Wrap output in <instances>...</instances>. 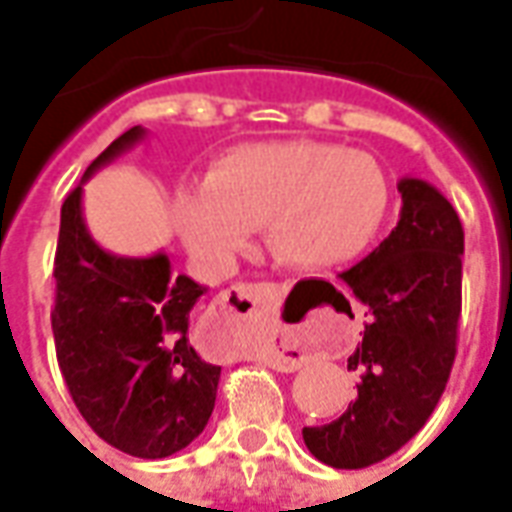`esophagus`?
<instances>
[{
  "label": "esophagus",
  "instance_id": "esophagus-1",
  "mask_svg": "<svg viewBox=\"0 0 512 512\" xmlns=\"http://www.w3.org/2000/svg\"><path fill=\"white\" fill-rule=\"evenodd\" d=\"M282 288L274 282H257V285H235L219 293L205 312V326L216 332L222 345L233 354H241L257 343L263 326L279 304ZM271 365L277 370H296L301 356H290L288 351H274Z\"/></svg>",
  "mask_w": 512,
  "mask_h": 512
}]
</instances>
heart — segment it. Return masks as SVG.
<instances>
[{"label":"heart","instance_id":"b5f03b06","mask_svg":"<svg viewBox=\"0 0 512 512\" xmlns=\"http://www.w3.org/2000/svg\"><path fill=\"white\" fill-rule=\"evenodd\" d=\"M389 178L376 156L332 142H257L224 153L200 186L175 197V222L191 255L224 266L252 224L279 263L332 268L362 255L389 211Z\"/></svg>","mask_w":512,"mask_h":512}]
</instances>
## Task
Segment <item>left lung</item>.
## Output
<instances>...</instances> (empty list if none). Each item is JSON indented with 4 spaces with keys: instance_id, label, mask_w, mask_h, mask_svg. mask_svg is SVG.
Returning <instances> with one entry per match:
<instances>
[{
    "instance_id": "obj_1",
    "label": "left lung",
    "mask_w": 512,
    "mask_h": 512,
    "mask_svg": "<svg viewBox=\"0 0 512 512\" xmlns=\"http://www.w3.org/2000/svg\"><path fill=\"white\" fill-rule=\"evenodd\" d=\"M400 219L370 255L340 274L367 307L365 334L348 356L359 395L304 444L334 469H365L397 452L428 422L450 378L458 343L463 227L428 180L400 178Z\"/></svg>"
}]
</instances>
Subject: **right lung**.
I'll use <instances>...</instances> for the list:
<instances>
[{
	"instance_id": "right-lung-1",
	"label": "right lung",
	"mask_w": 512,
	"mask_h": 512,
	"mask_svg": "<svg viewBox=\"0 0 512 512\" xmlns=\"http://www.w3.org/2000/svg\"><path fill=\"white\" fill-rule=\"evenodd\" d=\"M147 136L128 128L84 172L82 183ZM82 183L65 197L54 257L51 329L57 362L87 425L134 458H167L200 436L222 367L189 340L191 310L208 293L172 274L164 252L123 257L95 244L82 213Z\"/></svg>"
}]
</instances>
